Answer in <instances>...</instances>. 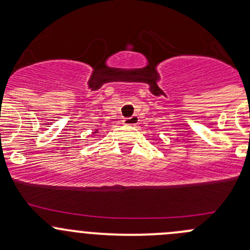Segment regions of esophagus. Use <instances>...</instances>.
I'll return each mask as SVG.
<instances>
[{
  "instance_id": "34e87169",
  "label": "esophagus",
  "mask_w": 250,
  "mask_h": 250,
  "mask_svg": "<svg viewBox=\"0 0 250 250\" xmlns=\"http://www.w3.org/2000/svg\"><path fill=\"white\" fill-rule=\"evenodd\" d=\"M123 123L125 125H137L139 123V117L137 115H133L132 117H127L123 120Z\"/></svg>"
}]
</instances>
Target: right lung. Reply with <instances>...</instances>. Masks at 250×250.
<instances>
[{"label": "right lung", "mask_w": 250, "mask_h": 250, "mask_svg": "<svg viewBox=\"0 0 250 250\" xmlns=\"http://www.w3.org/2000/svg\"><path fill=\"white\" fill-rule=\"evenodd\" d=\"M95 133H97V132H95Z\"/></svg>", "instance_id": "add662e5"}]
</instances>
